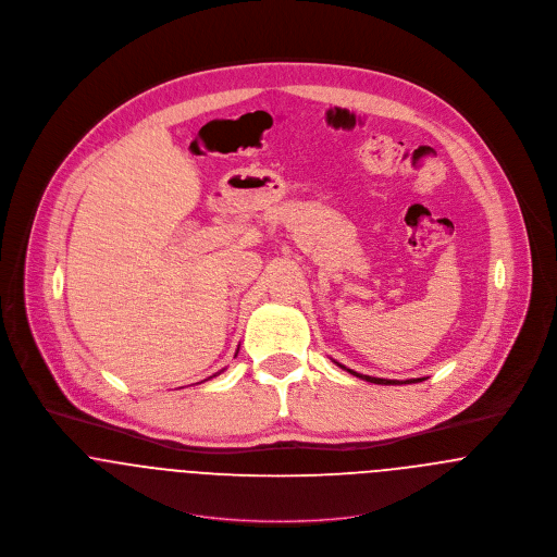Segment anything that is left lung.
Returning <instances> with one entry per match:
<instances>
[{
  "instance_id": "left-lung-1",
  "label": "left lung",
  "mask_w": 557,
  "mask_h": 557,
  "mask_svg": "<svg viewBox=\"0 0 557 557\" xmlns=\"http://www.w3.org/2000/svg\"><path fill=\"white\" fill-rule=\"evenodd\" d=\"M338 364V362H336ZM341 369H345L347 373H351V375H356V377H360V380H367V382H371V384H382V386H398V384H418V382H424V377H416V380H405V382H398V380H382V377H371V375H360V373H356V371H351V369H347V367H343V364H338Z\"/></svg>"
}]
</instances>
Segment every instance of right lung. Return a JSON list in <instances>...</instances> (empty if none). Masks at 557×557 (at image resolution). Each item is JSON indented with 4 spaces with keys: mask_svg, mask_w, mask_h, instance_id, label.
<instances>
[{
    "mask_svg": "<svg viewBox=\"0 0 557 557\" xmlns=\"http://www.w3.org/2000/svg\"><path fill=\"white\" fill-rule=\"evenodd\" d=\"M214 377H216V375H214Z\"/></svg>",
    "mask_w": 557,
    "mask_h": 557,
    "instance_id": "add662e5",
    "label": "right lung"
}]
</instances>
